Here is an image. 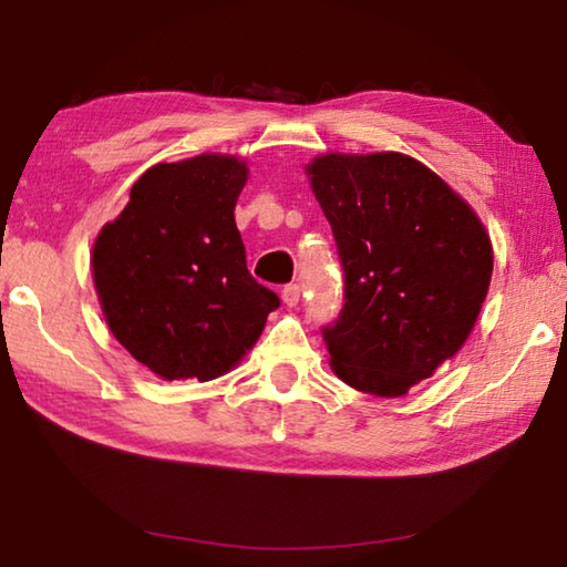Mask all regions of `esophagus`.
I'll use <instances>...</instances> for the list:
<instances>
[{
    "instance_id": "esophagus-1",
    "label": "esophagus",
    "mask_w": 567,
    "mask_h": 567,
    "mask_svg": "<svg viewBox=\"0 0 567 567\" xmlns=\"http://www.w3.org/2000/svg\"><path fill=\"white\" fill-rule=\"evenodd\" d=\"M300 295H302L300 285H287L285 290H282V302H285L287 307H295L297 302H300Z\"/></svg>"
}]
</instances>
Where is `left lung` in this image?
<instances>
[{
	"mask_svg": "<svg viewBox=\"0 0 567 567\" xmlns=\"http://www.w3.org/2000/svg\"><path fill=\"white\" fill-rule=\"evenodd\" d=\"M344 272L340 318L322 328L334 375L398 398L475 328L493 275L483 223L433 169L400 152L307 165Z\"/></svg>",
	"mask_w": 567,
	"mask_h": 567,
	"instance_id": "left-lung-1",
	"label": "left lung"
}]
</instances>
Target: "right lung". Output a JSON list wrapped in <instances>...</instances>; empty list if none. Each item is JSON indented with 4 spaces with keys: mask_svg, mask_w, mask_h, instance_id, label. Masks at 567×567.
Wrapping results in <instances>:
<instances>
[{
    "mask_svg": "<svg viewBox=\"0 0 567 567\" xmlns=\"http://www.w3.org/2000/svg\"><path fill=\"white\" fill-rule=\"evenodd\" d=\"M245 162L199 155L150 167L92 247L104 320L165 380H215L262 334L280 297L247 270L235 205Z\"/></svg>",
    "mask_w": 567,
    "mask_h": 567,
    "instance_id": "add662e5",
    "label": "right lung"
}]
</instances>
